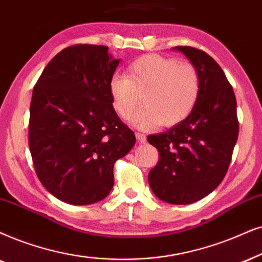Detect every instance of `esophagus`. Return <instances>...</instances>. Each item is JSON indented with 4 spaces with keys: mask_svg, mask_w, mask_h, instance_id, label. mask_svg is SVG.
Instances as JSON below:
<instances>
[{
    "mask_svg": "<svg viewBox=\"0 0 262 262\" xmlns=\"http://www.w3.org/2000/svg\"><path fill=\"white\" fill-rule=\"evenodd\" d=\"M135 137H137L138 142H145V141H146V137H145V134L139 133V132L135 133Z\"/></svg>",
    "mask_w": 262,
    "mask_h": 262,
    "instance_id": "obj_1",
    "label": "esophagus"
}]
</instances>
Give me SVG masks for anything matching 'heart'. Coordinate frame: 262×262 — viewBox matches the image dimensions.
Listing matches in <instances>:
<instances>
[{
    "mask_svg": "<svg viewBox=\"0 0 262 262\" xmlns=\"http://www.w3.org/2000/svg\"><path fill=\"white\" fill-rule=\"evenodd\" d=\"M108 94L116 115L127 120L134 116L135 125L150 129L160 124L173 127L183 122L196 106L201 92V77L190 62L175 58L146 54L127 68L124 76H112Z\"/></svg>",
    "mask_w": 262,
    "mask_h": 262,
    "instance_id": "b5f03b06",
    "label": "heart"
}]
</instances>
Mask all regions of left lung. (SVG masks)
<instances>
[{
    "label": "left lung",
    "mask_w": 262,
    "mask_h": 262,
    "mask_svg": "<svg viewBox=\"0 0 262 262\" xmlns=\"http://www.w3.org/2000/svg\"><path fill=\"white\" fill-rule=\"evenodd\" d=\"M197 69L201 92L193 110L165 133L147 137L160 158L148 173L151 190L171 204L208 196L227 173L237 142V101L223 69L201 49L178 46Z\"/></svg>",
    "instance_id": "8db88e82"
}]
</instances>
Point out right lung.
I'll return each instance as SVG.
<instances>
[{
    "label": "right lung",
    "mask_w": 262,
    "mask_h": 262,
    "mask_svg": "<svg viewBox=\"0 0 262 262\" xmlns=\"http://www.w3.org/2000/svg\"><path fill=\"white\" fill-rule=\"evenodd\" d=\"M107 52L95 45L62 49L32 92V163L46 190L66 203L104 200L115 183V162L135 144L134 132L112 108L107 85L120 60Z\"/></svg>",
    "instance_id": "1"
}]
</instances>
